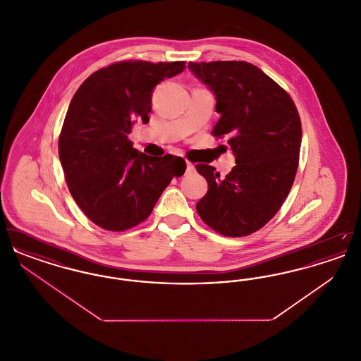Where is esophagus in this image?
<instances>
[{
  "label": "esophagus",
  "mask_w": 361,
  "mask_h": 361,
  "mask_svg": "<svg viewBox=\"0 0 361 361\" xmlns=\"http://www.w3.org/2000/svg\"><path fill=\"white\" fill-rule=\"evenodd\" d=\"M195 172V165L193 164H190V162H187V169H185V173H193Z\"/></svg>",
  "instance_id": "obj_1"
}]
</instances>
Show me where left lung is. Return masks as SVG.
I'll use <instances>...</instances> for the list:
<instances>
[{
	"label": "left lung",
	"mask_w": 361,
	"mask_h": 361,
	"mask_svg": "<svg viewBox=\"0 0 361 361\" xmlns=\"http://www.w3.org/2000/svg\"><path fill=\"white\" fill-rule=\"evenodd\" d=\"M215 94L221 119L214 137H227L235 166L226 177L199 164L208 190L196 209L226 237H243L268 224L284 203L298 171L302 124L290 94L257 66L242 61L189 62Z\"/></svg>",
	"instance_id": "8db88e82"
}]
</instances>
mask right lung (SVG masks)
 <instances>
[{
	"mask_svg": "<svg viewBox=\"0 0 361 361\" xmlns=\"http://www.w3.org/2000/svg\"><path fill=\"white\" fill-rule=\"evenodd\" d=\"M185 62L124 61L97 70L78 87L59 135V159L70 193L93 224L124 231L149 218L181 157H149L133 147V124L149 121L155 86Z\"/></svg>",
	"mask_w": 361,
	"mask_h": 361,
	"instance_id": "right-lung-1",
	"label": "right lung"
}]
</instances>
